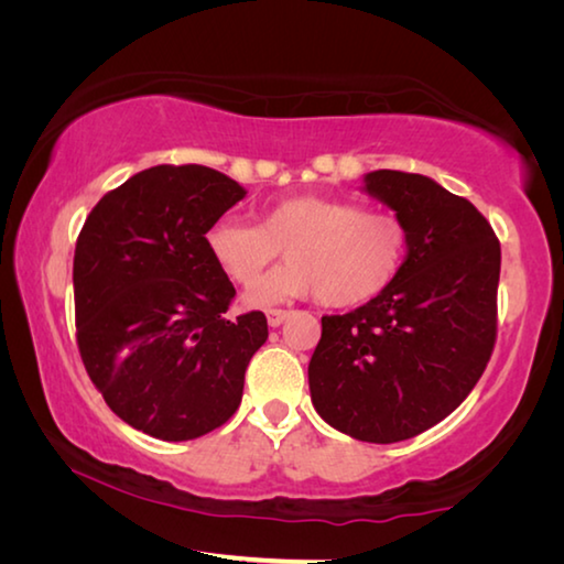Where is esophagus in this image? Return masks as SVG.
<instances>
[{
  "label": "esophagus",
  "mask_w": 564,
  "mask_h": 564,
  "mask_svg": "<svg viewBox=\"0 0 564 564\" xmlns=\"http://www.w3.org/2000/svg\"><path fill=\"white\" fill-rule=\"evenodd\" d=\"M291 316V313L289 311H281V308H271L269 313H265V321H269V326L271 328H279L281 326V323L285 321V318H289Z\"/></svg>",
  "instance_id": "esophagus-1"
}]
</instances>
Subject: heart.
Here are the masks:
<instances>
[{"mask_svg":"<svg viewBox=\"0 0 564 564\" xmlns=\"http://www.w3.org/2000/svg\"><path fill=\"white\" fill-rule=\"evenodd\" d=\"M206 248L228 281L251 289L286 251L289 264L246 295L248 308L316 295L330 308H352L390 289L403 271L410 234L400 216L368 212L330 196H289L259 214V224L224 216L208 226Z\"/></svg>","mask_w":564,"mask_h":564,"instance_id":"heart-1","label":"heart"}]
</instances>
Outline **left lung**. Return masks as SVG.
I'll use <instances>...</instances> for the list:
<instances>
[{
    "label": "left lung",
    "instance_id": "8db88e82",
    "mask_svg": "<svg viewBox=\"0 0 564 564\" xmlns=\"http://www.w3.org/2000/svg\"><path fill=\"white\" fill-rule=\"evenodd\" d=\"M362 191L408 226L403 271L373 301L321 318L311 400L336 431L398 443L463 403L498 333L500 241L485 216L437 181L370 171Z\"/></svg>",
    "mask_w": 564,
    "mask_h": 564
}]
</instances>
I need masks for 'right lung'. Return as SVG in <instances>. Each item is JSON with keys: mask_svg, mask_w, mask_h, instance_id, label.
Wrapping results in <instances>:
<instances>
[{"mask_svg": "<svg viewBox=\"0 0 564 564\" xmlns=\"http://www.w3.org/2000/svg\"><path fill=\"white\" fill-rule=\"evenodd\" d=\"M246 196L208 166H151L109 191L74 251L84 368L123 423L169 443L216 431L241 405L248 360L269 338L206 248L208 226Z\"/></svg>", "mask_w": 564, "mask_h": 564, "instance_id": "add662e5", "label": "right lung"}]
</instances>
